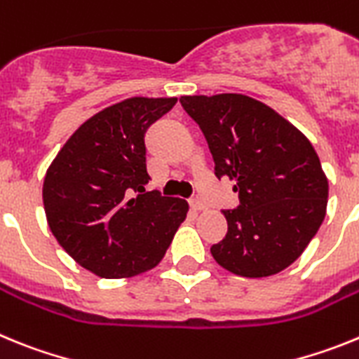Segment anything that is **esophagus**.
<instances>
[{
	"label": "esophagus",
	"mask_w": 359,
	"mask_h": 359,
	"mask_svg": "<svg viewBox=\"0 0 359 359\" xmlns=\"http://www.w3.org/2000/svg\"><path fill=\"white\" fill-rule=\"evenodd\" d=\"M189 203H190V207L194 208V210H205V208H207V207H205V203H203L201 199H198V198H192Z\"/></svg>",
	"instance_id": "esophagus-1"
}]
</instances>
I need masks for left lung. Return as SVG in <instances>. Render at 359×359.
I'll return each instance as SVG.
<instances>
[{"instance_id": "left-lung-1", "label": "left lung", "mask_w": 359, "mask_h": 359, "mask_svg": "<svg viewBox=\"0 0 359 359\" xmlns=\"http://www.w3.org/2000/svg\"><path fill=\"white\" fill-rule=\"evenodd\" d=\"M180 102L207 138L215 176L233 180L239 192V207L223 210L228 231L210 248L215 262L250 278L286 269L316 236L327 208V177L311 142L246 95Z\"/></svg>"}]
</instances>
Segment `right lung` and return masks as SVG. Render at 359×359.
Returning <instances> with one entry per match:
<instances>
[{
    "instance_id": "right-lung-1",
    "label": "right lung",
    "mask_w": 359,
    "mask_h": 359,
    "mask_svg": "<svg viewBox=\"0 0 359 359\" xmlns=\"http://www.w3.org/2000/svg\"><path fill=\"white\" fill-rule=\"evenodd\" d=\"M177 98L133 97L86 120L59 151L43 185L50 230L82 268L104 278L154 268L189 203L145 192V133Z\"/></svg>"
}]
</instances>
